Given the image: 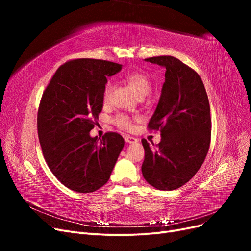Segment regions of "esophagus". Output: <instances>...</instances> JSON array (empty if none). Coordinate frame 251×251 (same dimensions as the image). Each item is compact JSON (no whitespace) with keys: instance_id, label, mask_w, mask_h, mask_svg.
<instances>
[{"instance_id":"1","label":"esophagus","mask_w":251,"mask_h":251,"mask_svg":"<svg viewBox=\"0 0 251 251\" xmlns=\"http://www.w3.org/2000/svg\"><path fill=\"white\" fill-rule=\"evenodd\" d=\"M125 140H126V143H136V142H137V139L132 137V136H130V135L125 136Z\"/></svg>"}]
</instances>
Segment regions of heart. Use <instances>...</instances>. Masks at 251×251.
Segmentation results:
<instances>
[{"label":"heart","instance_id":"heart-1","mask_svg":"<svg viewBox=\"0 0 251 251\" xmlns=\"http://www.w3.org/2000/svg\"><path fill=\"white\" fill-rule=\"evenodd\" d=\"M125 80L130 86L134 92L136 93L138 97H144L146 96L151 88V80L148 77V75H146L142 72H131L126 74L125 76ZM112 90H113V83L112 81H109L105 86L104 92H103V101L107 102L109 101L111 94H112ZM115 124L123 127V128H131L132 124H131V119L128 118L126 115H124V114H120V115L116 116V118L114 119Z\"/></svg>","mask_w":251,"mask_h":251}]
</instances>
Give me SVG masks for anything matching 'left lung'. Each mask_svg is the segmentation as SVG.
I'll use <instances>...</instances> for the list:
<instances>
[{
  "mask_svg": "<svg viewBox=\"0 0 251 251\" xmlns=\"http://www.w3.org/2000/svg\"><path fill=\"white\" fill-rule=\"evenodd\" d=\"M165 69V81L149 128L160 131L157 148L142 139L141 171L150 185L173 191L199 171L207 155L211 135L210 108L201 77L174 56L144 59ZM154 147V143L151 142Z\"/></svg>",
  "mask_w": 251,
  "mask_h": 251,
  "instance_id": "8db88e82",
  "label": "left lung"
}]
</instances>
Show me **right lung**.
Wrapping results in <instances>:
<instances>
[{"label":"right lung","mask_w":251,"mask_h":251,"mask_svg":"<svg viewBox=\"0 0 251 251\" xmlns=\"http://www.w3.org/2000/svg\"><path fill=\"white\" fill-rule=\"evenodd\" d=\"M123 66L93 58L60 66L44 91L37 132L50 171L77 193H92L107 183L125 140L117 133L91 137L102 110L107 77Z\"/></svg>","instance_id":"1"}]
</instances>
